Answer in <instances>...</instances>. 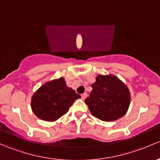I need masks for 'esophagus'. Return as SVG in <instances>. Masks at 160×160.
Instances as JSON below:
<instances>
[{"instance_id": "1", "label": "esophagus", "mask_w": 160, "mask_h": 160, "mask_svg": "<svg viewBox=\"0 0 160 160\" xmlns=\"http://www.w3.org/2000/svg\"><path fill=\"white\" fill-rule=\"evenodd\" d=\"M87 93H83V94H82V95H81V98H82V100H85V99H86V97H87Z\"/></svg>"}]
</instances>
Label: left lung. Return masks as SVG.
<instances>
[{
  "instance_id": "8db88e82",
  "label": "left lung",
  "mask_w": 160,
  "mask_h": 160,
  "mask_svg": "<svg viewBox=\"0 0 160 160\" xmlns=\"http://www.w3.org/2000/svg\"><path fill=\"white\" fill-rule=\"evenodd\" d=\"M91 87L93 90L85 102L93 117L108 122L125 115L130 104V93L118 77L98 75Z\"/></svg>"
}]
</instances>
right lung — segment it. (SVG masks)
<instances>
[{"label": "right lung", "mask_w": 160, "mask_h": 160, "mask_svg": "<svg viewBox=\"0 0 160 160\" xmlns=\"http://www.w3.org/2000/svg\"><path fill=\"white\" fill-rule=\"evenodd\" d=\"M78 98L80 96L60 77L47 82L35 92L31 98V109L40 120L53 122L67 113Z\"/></svg>", "instance_id": "add662e5"}]
</instances>
